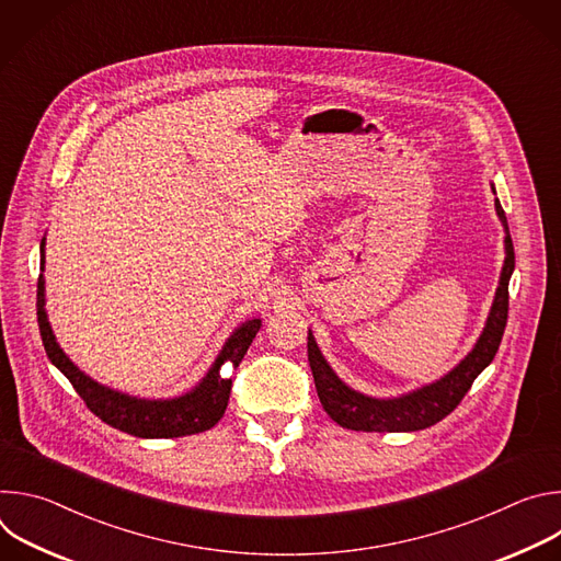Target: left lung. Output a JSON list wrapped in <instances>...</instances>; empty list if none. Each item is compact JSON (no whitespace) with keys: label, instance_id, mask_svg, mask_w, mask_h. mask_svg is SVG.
I'll return each mask as SVG.
<instances>
[{"label":"left lung","instance_id":"left-lung-1","mask_svg":"<svg viewBox=\"0 0 561 561\" xmlns=\"http://www.w3.org/2000/svg\"><path fill=\"white\" fill-rule=\"evenodd\" d=\"M495 208L506 228V260L502 268V279H500L495 301H493L482 337H479V342L468 353V357L457 368H453L446 377L404 397L373 399L351 390L331 370L322 353H319L312 340V333H308V364L312 370L314 388L319 394V402H322L324 411L331 415L333 422H337L344 428L364 431V433H383V431L409 433V431H422L442 422L446 415H450L459 407V402L470 390L477 375L493 362L502 344L506 319H508V279L515 268V251H513V239L508 232V221L500 199H495Z\"/></svg>","mask_w":561,"mask_h":561}]
</instances>
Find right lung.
I'll use <instances>...</instances> for the list:
<instances>
[{
	"instance_id": "right-lung-1",
	"label": "right lung",
	"mask_w": 561,
	"mask_h": 561,
	"mask_svg": "<svg viewBox=\"0 0 561 561\" xmlns=\"http://www.w3.org/2000/svg\"><path fill=\"white\" fill-rule=\"evenodd\" d=\"M39 268H44V255H42ZM37 324H39V335H42L48 359L66 375V379L72 383L77 394L84 399V404L89 407L91 413H95L102 422H106L108 426L122 433H128L135 437H167V439L204 433L224 417L232 379L221 375V366L224 364H230L232 368L239 366V362L244 359L249 346L253 344V337L262 327L260 319H251V322H247L244 327H239L226 342L210 373L204 377V381L195 390L178 399H164V402H146V399L128 397L93 381L61 353L46 319L42 275L37 279Z\"/></svg>"
}]
</instances>
